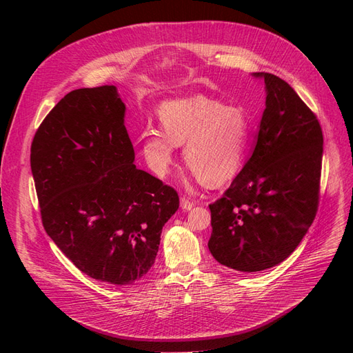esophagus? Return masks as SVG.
Listing matches in <instances>:
<instances>
[{"label":"esophagus","instance_id":"obj_1","mask_svg":"<svg viewBox=\"0 0 353 353\" xmlns=\"http://www.w3.org/2000/svg\"><path fill=\"white\" fill-rule=\"evenodd\" d=\"M179 205H181V209H183V210H191V209H193V206H194V203L190 201L185 197H181Z\"/></svg>","mask_w":353,"mask_h":353}]
</instances>
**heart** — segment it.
<instances>
[{"instance_id": "1", "label": "heart", "mask_w": 353, "mask_h": 353, "mask_svg": "<svg viewBox=\"0 0 353 353\" xmlns=\"http://www.w3.org/2000/svg\"><path fill=\"white\" fill-rule=\"evenodd\" d=\"M159 117L163 130L148 126L138 140L156 176H168L181 145L187 168L208 187L228 183L243 169L250 141V121L243 109L194 95L165 103Z\"/></svg>"}]
</instances>
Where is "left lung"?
<instances>
[{
    "label": "left lung",
    "instance_id": "8db88e82",
    "mask_svg": "<svg viewBox=\"0 0 353 353\" xmlns=\"http://www.w3.org/2000/svg\"><path fill=\"white\" fill-rule=\"evenodd\" d=\"M265 110L252 156L215 203L209 250L221 265L258 272L280 265L307 232L318 209L323 131L281 78L256 72Z\"/></svg>",
    "mask_w": 353,
    "mask_h": 353
}]
</instances>
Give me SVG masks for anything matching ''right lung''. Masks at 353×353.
I'll list each match as a JSON object with an SVG mask.
<instances>
[{
  "label": "right lung",
  "instance_id": "obj_1",
  "mask_svg": "<svg viewBox=\"0 0 353 353\" xmlns=\"http://www.w3.org/2000/svg\"><path fill=\"white\" fill-rule=\"evenodd\" d=\"M114 85L66 94L38 128L30 169L42 225L94 280L132 284L152 268L176 191L134 165Z\"/></svg>",
  "mask_w": 353,
  "mask_h": 353
}]
</instances>
